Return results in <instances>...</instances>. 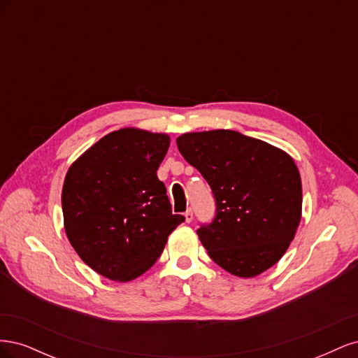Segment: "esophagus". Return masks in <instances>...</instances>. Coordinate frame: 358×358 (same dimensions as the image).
Masks as SVG:
<instances>
[{
	"label": "esophagus",
	"mask_w": 358,
	"mask_h": 358,
	"mask_svg": "<svg viewBox=\"0 0 358 358\" xmlns=\"http://www.w3.org/2000/svg\"><path fill=\"white\" fill-rule=\"evenodd\" d=\"M192 220H194L192 210H187V212H185V221L189 224V222H192Z\"/></svg>",
	"instance_id": "obj_1"
}]
</instances>
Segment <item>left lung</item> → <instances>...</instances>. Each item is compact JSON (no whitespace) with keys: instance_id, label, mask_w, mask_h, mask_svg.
Masks as SVG:
<instances>
[{"instance_id":"obj_1","label":"left lung","mask_w":358,"mask_h":358,"mask_svg":"<svg viewBox=\"0 0 358 358\" xmlns=\"http://www.w3.org/2000/svg\"><path fill=\"white\" fill-rule=\"evenodd\" d=\"M176 143L216 200L213 222L197 230L209 257L239 278L258 276L276 264L301 220V179L294 159L231 129L185 133Z\"/></svg>"}]
</instances>
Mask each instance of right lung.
<instances>
[{
	"mask_svg": "<svg viewBox=\"0 0 358 358\" xmlns=\"http://www.w3.org/2000/svg\"><path fill=\"white\" fill-rule=\"evenodd\" d=\"M170 136L121 128L70 166L61 194L64 229L96 273L129 282L155 264L169 236L185 221L173 215L157 170Z\"/></svg>",
	"mask_w": 358,
	"mask_h": 358,
	"instance_id": "add662e5",
	"label": "right lung"
}]
</instances>
